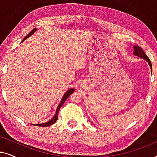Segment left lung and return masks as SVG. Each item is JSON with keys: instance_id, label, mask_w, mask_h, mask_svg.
I'll use <instances>...</instances> for the list:
<instances>
[{"instance_id": "obj_1", "label": "left lung", "mask_w": 157, "mask_h": 157, "mask_svg": "<svg viewBox=\"0 0 157 157\" xmlns=\"http://www.w3.org/2000/svg\"><path fill=\"white\" fill-rule=\"evenodd\" d=\"M134 55H136V56H139V57H141V59L146 60V61H147L148 63H149L151 69H152V66H151V61H150L149 57H148L145 54V53L144 52L142 48H141V47L138 46H134Z\"/></svg>"}]
</instances>
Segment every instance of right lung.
I'll return each instance as SVG.
<instances>
[{
  "label": "right lung",
  "mask_w": 157,
  "mask_h": 157,
  "mask_svg": "<svg viewBox=\"0 0 157 157\" xmlns=\"http://www.w3.org/2000/svg\"><path fill=\"white\" fill-rule=\"evenodd\" d=\"M36 29H33L32 30V31L30 32V33L28 34V35L25 36V37L23 38V40H22V42L23 41V40H24L25 39H26V38H28V37H29V36H31L32 34H33L34 32L36 31ZM74 89H69V90H68L66 92V94H64L63 95V98H62V99H61V103H60L59 104V106H58V108H57V109H56V113L55 114V116L54 117H53V118L51 120V121H48L47 122V123H44V124H33V125H34V126H51V125H52V124H53L54 123H56V121H57V119H58V118H59V110H60V109H61V107L63 106V104H64V102L66 101V100L67 99V98L68 97V96H69L72 93H74Z\"/></svg>",
  "instance_id": "right-lung-1"
}]
</instances>
